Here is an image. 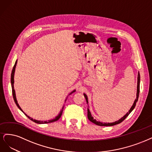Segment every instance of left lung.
Returning <instances> with one entry per match:
<instances>
[{
  "instance_id": "obj_1",
  "label": "left lung",
  "mask_w": 152,
  "mask_h": 152,
  "mask_svg": "<svg viewBox=\"0 0 152 152\" xmlns=\"http://www.w3.org/2000/svg\"><path fill=\"white\" fill-rule=\"evenodd\" d=\"M140 73L138 72V86H137L136 99L134 100V104H133V106L131 107V108L130 109L129 112L124 117H122L121 119H119V121H115L114 122H112V123H103V122L96 121L95 119H94V118H93V117L91 115V113H90V112L89 111L88 109V119L91 122H92L93 123H94V124H96L98 126H114V125H116V124H118L121 123V122H122V121H123L126 118V117L129 115V114L132 112V110H133L134 109V107H135L136 104V102H137V101H138V97H139V94H140ZM84 96H85V99H86V102L88 103V97H87V96L85 94H84Z\"/></svg>"
}]
</instances>
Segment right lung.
<instances>
[{
  "mask_svg": "<svg viewBox=\"0 0 152 152\" xmlns=\"http://www.w3.org/2000/svg\"><path fill=\"white\" fill-rule=\"evenodd\" d=\"M16 64H17V61H16V62H15V64H14V67H13V68H12V72H11V86H12V96H13V99H14V102H15V103H16V105L18 106V108L20 109L23 113L25 114L29 119H30V120H31L32 121H33V122H36V123H37V124H47V123H50V122H55V121H57V120H58L60 119V117H61V115H62V112H63V108H62V110L61 111V112L59 113V114H58L56 118L54 119H52V120H50V121H37V120H35V119H32L31 117H30V116H28V115H27L25 113H24V112L22 110V109H21V107H19V104H18V102H17V100H16V94H15V91H14V72H15V68H16ZM75 90H74L73 91L71 94H72L73 92H75ZM65 100V101H66Z\"/></svg>",
  "mask_w": 152,
  "mask_h": 152,
  "instance_id": "right-lung-1",
  "label": "right lung"
}]
</instances>
